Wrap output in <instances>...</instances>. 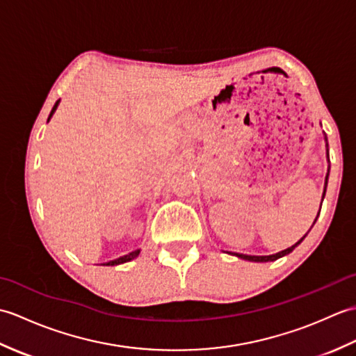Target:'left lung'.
I'll list each match as a JSON object with an SVG mask.
<instances>
[{"instance_id":"1","label":"left lung","mask_w":356,"mask_h":356,"mask_svg":"<svg viewBox=\"0 0 356 356\" xmlns=\"http://www.w3.org/2000/svg\"><path fill=\"white\" fill-rule=\"evenodd\" d=\"M327 147V145H326ZM329 151V149H327ZM327 157H329V153H327ZM327 180H329V171H327V174H326V182H324V193H323V199H324V194H326V186H327ZM323 202V200H321ZM321 209V208H320ZM316 218H318V216H316ZM316 218H315V222H316ZM315 222H314V225H315ZM312 225V226H314ZM312 229V228H311ZM309 229V231H311ZM307 231V232H309ZM307 236V234H306ZM305 236V237H306ZM305 237L303 238H300L297 243L295 245H292L291 248H287V249H284V251H280V252H277V254H272V255H246V254H234V255H237L238 259H243V260H249V261H260V263H264V261H274V260H277V259H280V257H284V255H287L289 252H292L295 248H297L301 241L305 240Z\"/></svg>"}]
</instances>
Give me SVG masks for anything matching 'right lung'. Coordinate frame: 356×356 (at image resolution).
<instances>
[{
  "label": "right lung",
  "mask_w": 356,
  "mask_h": 356,
  "mask_svg": "<svg viewBox=\"0 0 356 356\" xmlns=\"http://www.w3.org/2000/svg\"><path fill=\"white\" fill-rule=\"evenodd\" d=\"M58 104H59V101H56V104L53 105V108H51V111H50V116H49V120H50V118L53 116V113L56 111V108H58ZM49 120H47V122H49ZM139 252H140V249H136V251H133V252H130V254H127V255L119 257V259H116V260H111V261L104 263V266H116V264L127 263V261H130V260L136 259V257L139 255Z\"/></svg>",
  "instance_id": "right-lung-1"
}]
</instances>
